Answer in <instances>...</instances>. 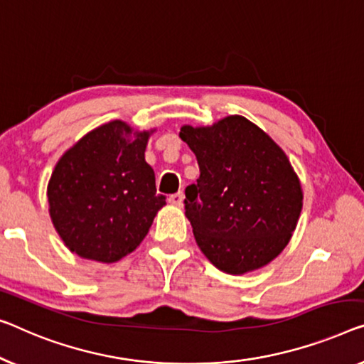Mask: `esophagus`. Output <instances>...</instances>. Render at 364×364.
<instances>
[{"label":"esophagus","instance_id":"34e87169","mask_svg":"<svg viewBox=\"0 0 364 364\" xmlns=\"http://www.w3.org/2000/svg\"><path fill=\"white\" fill-rule=\"evenodd\" d=\"M168 200H170V204L178 205V208H181L183 200H184V194H183L181 191H180V193H175V194H171L170 198H168Z\"/></svg>","mask_w":364,"mask_h":364}]
</instances>
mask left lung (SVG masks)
Returning a JSON list of instances; mask_svg holds the SVG:
<instances>
[{"instance_id": "1", "label": "left lung", "mask_w": 364, "mask_h": 364, "mask_svg": "<svg viewBox=\"0 0 364 364\" xmlns=\"http://www.w3.org/2000/svg\"><path fill=\"white\" fill-rule=\"evenodd\" d=\"M180 137L200 171L184 191L200 252L230 274L268 264L287 245L302 209L301 183L289 159L242 116L210 127L183 126Z\"/></svg>"}]
</instances>
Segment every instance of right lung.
I'll use <instances>...</instances> for the list:
<instances>
[{
  "instance_id": "obj_1",
  "label": "right lung",
  "mask_w": 364,
  "mask_h": 364,
  "mask_svg": "<svg viewBox=\"0 0 364 364\" xmlns=\"http://www.w3.org/2000/svg\"><path fill=\"white\" fill-rule=\"evenodd\" d=\"M122 121L91 130L58 160L47 188L53 225L81 258L114 263L149 234L165 196L145 161L150 132Z\"/></svg>"
}]
</instances>
